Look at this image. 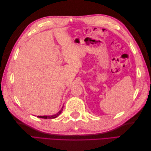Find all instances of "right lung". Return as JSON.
I'll return each mask as SVG.
<instances>
[{
	"label": "right lung",
	"instance_id": "1",
	"mask_svg": "<svg viewBox=\"0 0 151 151\" xmlns=\"http://www.w3.org/2000/svg\"><path fill=\"white\" fill-rule=\"evenodd\" d=\"M63 108V106L61 110H60V111H59L58 113H57V114H55V115H51V116H38L37 117L44 118V119H53V118H57V117L62 113V110H63V109H62Z\"/></svg>",
	"mask_w": 151,
	"mask_h": 151
}]
</instances>
